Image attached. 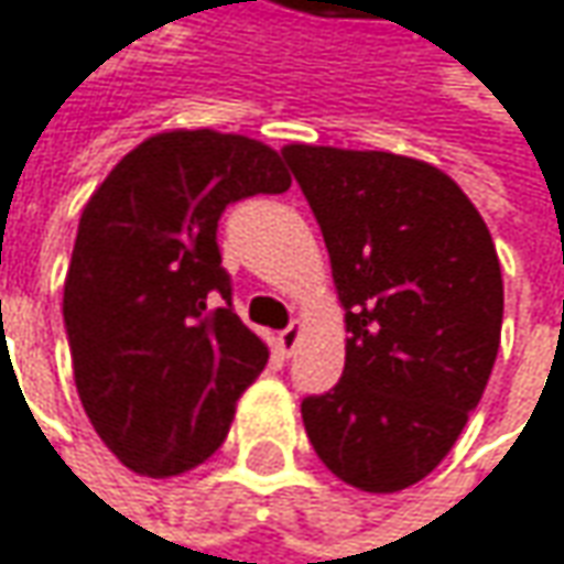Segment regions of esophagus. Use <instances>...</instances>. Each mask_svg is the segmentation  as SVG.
Returning <instances> with one entry per match:
<instances>
[{
    "instance_id": "obj_1",
    "label": "esophagus",
    "mask_w": 564,
    "mask_h": 564,
    "mask_svg": "<svg viewBox=\"0 0 564 564\" xmlns=\"http://www.w3.org/2000/svg\"><path fill=\"white\" fill-rule=\"evenodd\" d=\"M300 334H303V325H300V322H290V328H283L281 334H278V350H281L283 356L293 354L296 344H300Z\"/></svg>"
}]
</instances>
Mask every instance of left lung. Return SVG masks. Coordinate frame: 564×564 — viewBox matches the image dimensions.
<instances>
[{"label":"left lung","mask_w":564,"mask_h":564,"mask_svg":"<svg viewBox=\"0 0 564 564\" xmlns=\"http://www.w3.org/2000/svg\"><path fill=\"white\" fill-rule=\"evenodd\" d=\"M347 322L344 376L303 401L315 454L362 492L432 474L479 404L502 337V268L479 210L423 160L286 144Z\"/></svg>","instance_id":"1"}]
</instances>
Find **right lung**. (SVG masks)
<instances>
[{
    "instance_id": "right-lung-1",
    "label": "right lung",
    "mask_w": 564,
    "mask_h": 564,
    "mask_svg": "<svg viewBox=\"0 0 564 564\" xmlns=\"http://www.w3.org/2000/svg\"><path fill=\"white\" fill-rule=\"evenodd\" d=\"M286 188L268 144L180 129L141 141L90 195L62 318L87 420L129 470L176 477L224 445L268 347L234 312L217 220Z\"/></svg>"
}]
</instances>
